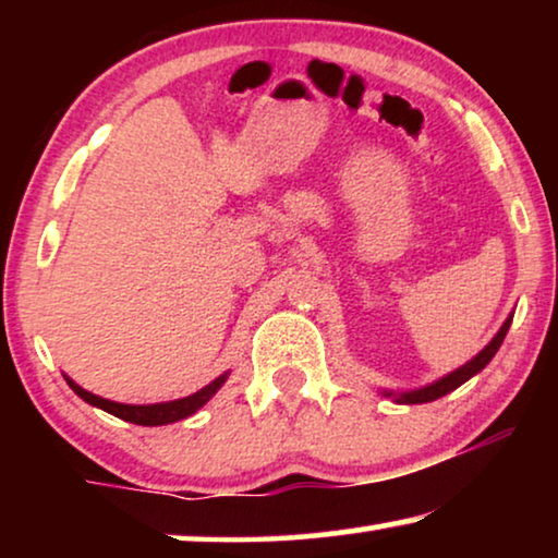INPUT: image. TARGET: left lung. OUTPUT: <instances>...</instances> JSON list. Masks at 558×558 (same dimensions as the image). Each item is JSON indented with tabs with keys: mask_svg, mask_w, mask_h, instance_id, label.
<instances>
[{
	"mask_svg": "<svg viewBox=\"0 0 558 558\" xmlns=\"http://www.w3.org/2000/svg\"><path fill=\"white\" fill-rule=\"evenodd\" d=\"M510 323H513V312H510V315L506 317V323H502L500 330L495 332V338L487 342V345L480 350V353L472 357V361L460 365V368H454L452 373H447V376L432 380V384H426L422 388H414V391H386V388H384L380 396H386V399H391L393 403H429V401L441 399V396H447L449 391H454V388H460L464 380L477 376V373L493 361L495 353H498L500 345H502V340H506Z\"/></svg>",
	"mask_w": 558,
	"mask_h": 558,
	"instance_id": "1",
	"label": "left lung"
}]
</instances>
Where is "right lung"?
<instances>
[{"mask_svg": "<svg viewBox=\"0 0 558 558\" xmlns=\"http://www.w3.org/2000/svg\"><path fill=\"white\" fill-rule=\"evenodd\" d=\"M231 373H220L216 380H210L208 386H203L201 391L185 396V399H174V401H162V403H119V401H109L101 399V396L86 391L75 384L73 378H68L63 373V378L68 380V386L73 388V393H78L83 401L90 403V407L109 411V414L124 418L129 424H140V426H162V424H174L180 418L193 416L197 409H203L213 396L218 393V388L226 384Z\"/></svg>", "mask_w": 558, "mask_h": 558, "instance_id": "add662e5", "label": "right lung"}]
</instances>
